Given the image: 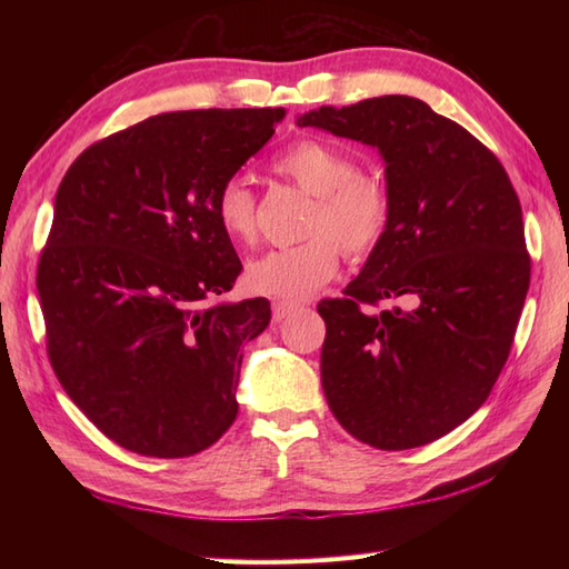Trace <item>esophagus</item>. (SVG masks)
<instances>
[{
    "label": "esophagus",
    "instance_id": "34e87169",
    "mask_svg": "<svg viewBox=\"0 0 569 569\" xmlns=\"http://www.w3.org/2000/svg\"><path fill=\"white\" fill-rule=\"evenodd\" d=\"M271 310H273V322H283L288 316H291V312L298 310V306L288 303V300H273Z\"/></svg>",
    "mask_w": 569,
    "mask_h": 569
}]
</instances>
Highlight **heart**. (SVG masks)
<instances>
[{"mask_svg":"<svg viewBox=\"0 0 569 569\" xmlns=\"http://www.w3.org/2000/svg\"><path fill=\"white\" fill-rule=\"evenodd\" d=\"M273 171L312 196L303 227L308 239L251 259L244 283L259 296L300 300L337 273L340 247L352 259L379 247L391 202L379 180L361 176L352 156L325 141L293 143L273 161ZM214 214L232 241L247 244L257 237V198L244 178L224 180L214 196Z\"/></svg>","mask_w":569,"mask_h":569,"instance_id":"obj_1","label":"heart"}]
</instances>
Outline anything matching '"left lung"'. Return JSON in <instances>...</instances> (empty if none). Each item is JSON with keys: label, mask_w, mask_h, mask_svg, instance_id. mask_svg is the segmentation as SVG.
Segmentation results:
<instances>
[{"label": "left lung", "mask_w": 569, "mask_h": 569, "mask_svg": "<svg viewBox=\"0 0 569 569\" xmlns=\"http://www.w3.org/2000/svg\"><path fill=\"white\" fill-rule=\"evenodd\" d=\"M298 127L379 149L391 202L345 298L318 306L325 398L361 442L428 445L487 401L509 359L530 283L521 202L485 143L408 94L320 107ZM379 299L409 306L366 310Z\"/></svg>", "instance_id": "left-lung-1"}]
</instances>
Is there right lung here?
Returning <instances> with one entry per match:
<instances>
[{
  "label": "right lung",
  "instance_id": "obj_1",
  "mask_svg": "<svg viewBox=\"0 0 569 569\" xmlns=\"http://www.w3.org/2000/svg\"><path fill=\"white\" fill-rule=\"evenodd\" d=\"M283 107L166 112L84 149L60 180L39 288L48 359L70 401L143 457H190L237 418L241 345L266 298L208 306L241 261L214 196Z\"/></svg>",
  "mask_w": 569,
  "mask_h": 569
}]
</instances>
